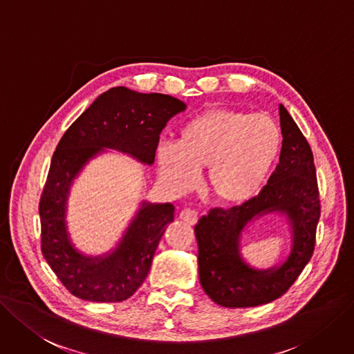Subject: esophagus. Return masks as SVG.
I'll return each instance as SVG.
<instances>
[{
    "mask_svg": "<svg viewBox=\"0 0 354 354\" xmlns=\"http://www.w3.org/2000/svg\"><path fill=\"white\" fill-rule=\"evenodd\" d=\"M179 217H180V220H184L185 223H188V225H195L198 221V214L195 213L194 210H189V208L182 210Z\"/></svg>",
    "mask_w": 354,
    "mask_h": 354,
    "instance_id": "1",
    "label": "esophagus"
}]
</instances>
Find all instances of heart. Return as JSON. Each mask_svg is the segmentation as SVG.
Here are the masks:
<instances>
[{"label": "heart", "mask_w": 354, "mask_h": 354, "mask_svg": "<svg viewBox=\"0 0 354 354\" xmlns=\"http://www.w3.org/2000/svg\"><path fill=\"white\" fill-rule=\"evenodd\" d=\"M280 147V128L267 113L216 108L182 125L179 141L159 142L156 157L174 192L191 191L207 167V188L214 200L238 205L263 188Z\"/></svg>", "instance_id": "obj_1"}]
</instances>
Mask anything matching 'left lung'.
Returning <instances> with one entry per match:
<instances>
[{
	"instance_id": "obj_1",
	"label": "left lung",
	"mask_w": 354,
	"mask_h": 354,
	"mask_svg": "<svg viewBox=\"0 0 354 354\" xmlns=\"http://www.w3.org/2000/svg\"><path fill=\"white\" fill-rule=\"evenodd\" d=\"M279 113L281 153L268 184L241 205L213 208L195 225L200 283L220 306L252 308L276 300L296 281L315 248L321 204L313 154L283 104ZM270 212L288 217L292 229L291 254L280 266L257 270L240 255V236L251 221Z\"/></svg>"
}]
</instances>
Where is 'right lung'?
Instances as JSON below:
<instances>
[{"mask_svg": "<svg viewBox=\"0 0 354 354\" xmlns=\"http://www.w3.org/2000/svg\"><path fill=\"white\" fill-rule=\"evenodd\" d=\"M187 104L169 95L113 87L100 95L65 131L52 156L39 214L42 254L71 295L90 302H122L133 296L151 267L165 229L174 221L170 203L142 201L115 250L87 257L67 230L70 188L86 163L112 149L153 165L166 122Z\"/></svg>", "mask_w": 354, "mask_h": 354, "instance_id": "add662e5", "label": "right lung"}]
</instances>
